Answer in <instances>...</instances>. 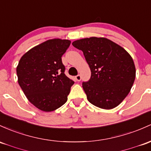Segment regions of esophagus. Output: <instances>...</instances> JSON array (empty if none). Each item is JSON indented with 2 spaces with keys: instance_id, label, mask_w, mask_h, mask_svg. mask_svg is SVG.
<instances>
[{
  "instance_id": "esophagus-1",
  "label": "esophagus",
  "mask_w": 151,
  "mask_h": 151,
  "mask_svg": "<svg viewBox=\"0 0 151 151\" xmlns=\"http://www.w3.org/2000/svg\"><path fill=\"white\" fill-rule=\"evenodd\" d=\"M81 79H82V77H81V76L79 75V74H78V75H77L75 77L76 81H77V82H79V81L81 80Z\"/></svg>"
}]
</instances>
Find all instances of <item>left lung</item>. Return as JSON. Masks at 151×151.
Instances as JSON below:
<instances>
[{"mask_svg": "<svg viewBox=\"0 0 151 151\" xmlns=\"http://www.w3.org/2000/svg\"><path fill=\"white\" fill-rule=\"evenodd\" d=\"M91 70L90 79L82 83L87 100L105 110L120 105L130 92L135 79L133 59L125 49L104 37L74 41Z\"/></svg>", "mask_w": 151, "mask_h": 151, "instance_id": "1", "label": "left lung"}]
</instances>
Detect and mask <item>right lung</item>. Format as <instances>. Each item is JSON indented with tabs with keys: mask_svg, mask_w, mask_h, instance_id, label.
Segmentation results:
<instances>
[{
	"mask_svg": "<svg viewBox=\"0 0 151 151\" xmlns=\"http://www.w3.org/2000/svg\"><path fill=\"white\" fill-rule=\"evenodd\" d=\"M71 44L67 39H52L25 53L16 67L18 82L32 105L51 112L67 101L74 82L64 74L62 57Z\"/></svg>",
	"mask_w": 151,
	"mask_h": 151,
	"instance_id": "right-lung-1",
	"label": "right lung"
}]
</instances>
